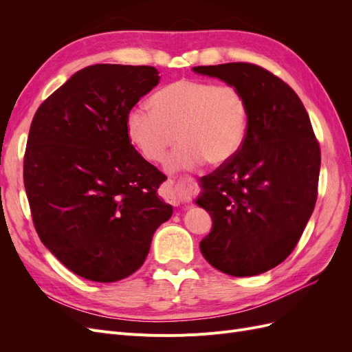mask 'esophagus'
Returning <instances> with one entry per match:
<instances>
[{"label": "esophagus", "instance_id": "obj_1", "mask_svg": "<svg viewBox=\"0 0 352 352\" xmlns=\"http://www.w3.org/2000/svg\"><path fill=\"white\" fill-rule=\"evenodd\" d=\"M170 185H172V180H170ZM172 201H173V204H175V206H177V204H179V199H176V198H173V197H172Z\"/></svg>", "mask_w": 352, "mask_h": 352}]
</instances>
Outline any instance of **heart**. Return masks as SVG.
Masks as SVG:
<instances>
[{
  "label": "heart",
  "mask_w": 352,
  "mask_h": 352,
  "mask_svg": "<svg viewBox=\"0 0 352 352\" xmlns=\"http://www.w3.org/2000/svg\"><path fill=\"white\" fill-rule=\"evenodd\" d=\"M151 110L133 107L126 117L131 142L148 162L166 160L168 170L206 162L221 166L235 157L247 138L250 104L236 85L179 79L158 89Z\"/></svg>",
  "instance_id": "heart-1"
}]
</instances>
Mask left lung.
<instances>
[{"instance_id":"left-lung-1","label":"left lung","mask_w":352,"mask_h":352,"mask_svg":"<svg viewBox=\"0 0 352 352\" xmlns=\"http://www.w3.org/2000/svg\"><path fill=\"white\" fill-rule=\"evenodd\" d=\"M194 70L236 85L250 104L239 153L201 177L197 204L212 219L201 252L230 276L264 273L287 258L313 214L320 145L300 97L267 69L226 63Z\"/></svg>"}]
</instances>
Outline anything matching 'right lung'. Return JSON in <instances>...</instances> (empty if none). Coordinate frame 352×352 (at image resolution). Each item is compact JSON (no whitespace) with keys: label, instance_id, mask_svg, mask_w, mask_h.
<instances>
[{"label":"right lung","instance_id":"obj_1","mask_svg":"<svg viewBox=\"0 0 352 352\" xmlns=\"http://www.w3.org/2000/svg\"><path fill=\"white\" fill-rule=\"evenodd\" d=\"M158 80L151 66H88L32 120L23 160L32 220L42 243L83 279L107 283L135 273L173 214L157 195L166 175L126 131L127 113Z\"/></svg>","mask_w":352,"mask_h":352}]
</instances>
